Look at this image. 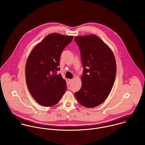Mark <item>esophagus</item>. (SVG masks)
Listing matches in <instances>:
<instances>
[{
	"label": "esophagus",
	"mask_w": 145,
	"mask_h": 145,
	"mask_svg": "<svg viewBox=\"0 0 145 145\" xmlns=\"http://www.w3.org/2000/svg\"><path fill=\"white\" fill-rule=\"evenodd\" d=\"M71 82H72V79H69V80H68V83H69V84H70Z\"/></svg>",
	"instance_id": "obj_1"
}]
</instances>
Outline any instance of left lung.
<instances>
[{"instance_id": "8db88e82", "label": "left lung", "mask_w": 145, "mask_h": 145, "mask_svg": "<svg viewBox=\"0 0 145 145\" xmlns=\"http://www.w3.org/2000/svg\"><path fill=\"white\" fill-rule=\"evenodd\" d=\"M83 66L82 87L75 93L78 102L87 108L102 103L108 97L116 79L117 66L114 54L94 35L76 36Z\"/></svg>"}]
</instances>
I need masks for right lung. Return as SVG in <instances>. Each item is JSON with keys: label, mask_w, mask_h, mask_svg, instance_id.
Wrapping results in <instances>:
<instances>
[{"label": "right lung", "mask_w": 145, "mask_h": 145, "mask_svg": "<svg viewBox=\"0 0 145 145\" xmlns=\"http://www.w3.org/2000/svg\"><path fill=\"white\" fill-rule=\"evenodd\" d=\"M73 39L56 33L47 35L30 53L25 65L28 89L35 101L44 106L57 103L66 90L60 74V57L63 50Z\"/></svg>", "instance_id": "obj_1"}]
</instances>
